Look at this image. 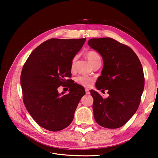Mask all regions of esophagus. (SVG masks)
Listing matches in <instances>:
<instances>
[{
    "mask_svg": "<svg viewBox=\"0 0 158 158\" xmlns=\"http://www.w3.org/2000/svg\"><path fill=\"white\" fill-rule=\"evenodd\" d=\"M85 93H86V94H90V92H89V89H85Z\"/></svg>",
    "mask_w": 158,
    "mask_h": 158,
    "instance_id": "1",
    "label": "esophagus"
}]
</instances>
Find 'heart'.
Masks as SVG:
<instances>
[{
    "label": "heart",
    "instance_id": "1",
    "mask_svg": "<svg viewBox=\"0 0 158 158\" xmlns=\"http://www.w3.org/2000/svg\"><path fill=\"white\" fill-rule=\"evenodd\" d=\"M87 58L89 60V61L91 64V65H93L97 60H100V56L98 55V53L95 51H89L87 52L86 53ZM77 59V56H75L72 58L71 60V64H70V68L71 71L74 70L75 68V60ZM75 81L77 83H78L81 85H82L83 87H89L91 86V85L94 83V80L92 78L88 77L86 76H78L76 78Z\"/></svg>",
    "mask_w": 158,
    "mask_h": 158
}]
</instances>
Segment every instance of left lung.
Segmentation results:
<instances>
[{
	"label": "left lung",
	"mask_w": 158,
	"mask_h": 158,
	"mask_svg": "<svg viewBox=\"0 0 158 158\" xmlns=\"http://www.w3.org/2000/svg\"><path fill=\"white\" fill-rule=\"evenodd\" d=\"M88 44L99 52L104 62L96 87L103 94L107 90L109 94L103 98L97 91H90L95 120L103 127L119 128L139 106L145 81L142 65L130 47L112 38L91 39Z\"/></svg>",
	"instance_id": "1"
}]
</instances>
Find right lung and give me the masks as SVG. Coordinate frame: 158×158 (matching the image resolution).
<instances>
[{
	"label": "right lung",
	"mask_w": 158,
	"mask_h": 158,
	"mask_svg": "<svg viewBox=\"0 0 158 158\" xmlns=\"http://www.w3.org/2000/svg\"><path fill=\"white\" fill-rule=\"evenodd\" d=\"M85 38L50 39L31 52L21 75L23 99L32 118L40 127L51 131L66 128L73 119L83 87L72 81L71 60L83 45ZM66 86L68 94L58 88Z\"/></svg>",
	"instance_id": "right-lung-1"
}]
</instances>
